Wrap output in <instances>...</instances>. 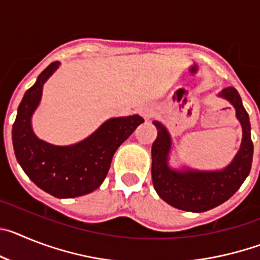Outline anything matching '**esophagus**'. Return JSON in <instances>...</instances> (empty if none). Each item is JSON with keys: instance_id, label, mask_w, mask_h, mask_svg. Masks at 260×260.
<instances>
[{"instance_id": "34e87169", "label": "esophagus", "mask_w": 260, "mask_h": 260, "mask_svg": "<svg viewBox=\"0 0 260 260\" xmlns=\"http://www.w3.org/2000/svg\"><path fill=\"white\" fill-rule=\"evenodd\" d=\"M139 113H141V116L143 117V118L151 119L153 116H155L156 109H155V107H152V105H144L143 108H141Z\"/></svg>"}]
</instances>
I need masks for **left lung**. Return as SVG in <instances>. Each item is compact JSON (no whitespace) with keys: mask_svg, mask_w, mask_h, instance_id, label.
<instances>
[{"mask_svg":"<svg viewBox=\"0 0 260 260\" xmlns=\"http://www.w3.org/2000/svg\"><path fill=\"white\" fill-rule=\"evenodd\" d=\"M220 96L228 99L236 108L237 118L242 125V143L229 167L220 172H174L169 169L168 153L171 138L161 123L155 121L157 138L152 144V182L158 197L172 207L189 212H204L228 201L249 176L254 146L249 114L242 105L234 87L222 89Z\"/></svg>","mask_w":260,"mask_h":260,"instance_id":"left-lung-1","label":"left lung"}]
</instances>
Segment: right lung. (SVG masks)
I'll list each match as a JSON object with an SVG mask.
<instances>
[{
    "label": "right lung",
    "instance_id": "right-lung-1",
    "mask_svg": "<svg viewBox=\"0 0 260 260\" xmlns=\"http://www.w3.org/2000/svg\"><path fill=\"white\" fill-rule=\"evenodd\" d=\"M58 65V61L52 62L23 96L13 125V146L32 182L56 198H75L102 185L117 148L144 119L139 116L112 118L74 146L57 147L38 139L31 128V116L40 102L43 84Z\"/></svg>",
    "mask_w": 260,
    "mask_h": 260
}]
</instances>
